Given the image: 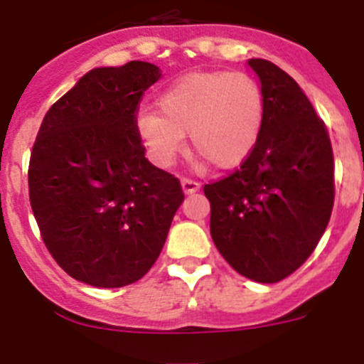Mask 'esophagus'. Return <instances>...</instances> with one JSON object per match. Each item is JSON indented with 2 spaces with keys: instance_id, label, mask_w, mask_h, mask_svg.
<instances>
[{
  "instance_id": "34e87169",
  "label": "esophagus",
  "mask_w": 364,
  "mask_h": 364,
  "mask_svg": "<svg viewBox=\"0 0 364 364\" xmlns=\"http://www.w3.org/2000/svg\"><path fill=\"white\" fill-rule=\"evenodd\" d=\"M181 188H183V192L188 196V193L199 192L200 185L197 181H193V179H181Z\"/></svg>"
}]
</instances>
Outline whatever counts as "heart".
Masks as SVG:
<instances>
[{"instance_id": "1", "label": "heart", "mask_w": 364, "mask_h": 364, "mask_svg": "<svg viewBox=\"0 0 364 364\" xmlns=\"http://www.w3.org/2000/svg\"><path fill=\"white\" fill-rule=\"evenodd\" d=\"M264 121L259 83L245 73H197L168 87L156 112H140L135 133L154 165L168 168L185 135L200 161L220 168L242 165L252 154Z\"/></svg>"}]
</instances>
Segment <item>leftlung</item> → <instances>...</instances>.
I'll use <instances>...</instances> for the list:
<instances>
[{
	"label": "left lung",
	"mask_w": 364,
	"mask_h": 364,
	"mask_svg": "<svg viewBox=\"0 0 364 364\" xmlns=\"http://www.w3.org/2000/svg\"><path fill=\"white\" fill-rule=\"evenodd\" d=\"M264 121L252 154L228 178L204 185L218 252L247 279L277 283L322 238L334 204V158L326 126L297 81L250 58Z\"/></svg>",
	"instance_id": "obj_1"
}]
</instances>
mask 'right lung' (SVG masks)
<instances>
[{
  "mask_svg": "<svg viewBox=\"0 0 364 364\" xmlns=\"http://www.w3.org/2000/svg\"><path fill=\"white\" fill-rule=\"evenodd\" d=\"M149 62L96 67L48 110L28 171L30 203L56 263L85 284L121 288L160 256L181 206L178 178L154 167L135 133Z\"/></svg>",
  "mask_w": 364,
  "mask_h": 364,
  "instance_id": "right-lung-1",
  "label": "right lung"
}]
</instances>
